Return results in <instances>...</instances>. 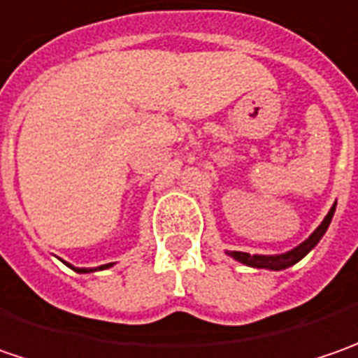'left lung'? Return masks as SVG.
<instances>
[{
    "instance_id": "obj_1",
    "label": "left lung",
    "mask_w": 358,
    "mask_h": 358,
    "mask_svg": "<svg viewBox=\"0 0 358 358\" xmlns=\"http://www.w3.org/2000/svg\"><path fill=\"white\" fill-rule=\"evenodd\" d=\"M335 207H337V203L331 207V211L327 213V217L323 219V223L319 225V227L315 229L313 233H310L309 239H305L299 247L295 249H291V251H287V253L282 255H249V253H241V251H231V255L235 261H239L243 265H247V267H255V268H271V271H281V268L291 267V265H295L299 263L305 255L309 253L310 249L321 241L324 233H327V229L331 225V219H333V215H335Z\"/></svg>"
}]
</instances>
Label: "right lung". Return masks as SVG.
I'll return each instance as SVG.
<instances>
[{"mask_svg": "<svg viewBox=\"0 0 358 358\" xmlns=\"http://www.w3.org/2000/svg\"><path fill=\"white\" fill-rule=\"evenodd\" d=\"M67 265V263H65ZM67 267H71V265H67ZM109 267H113V263H107V265H101V267H97V268H76V267H71L73 271H77V273H93V271H101V268H109Z\"/></svg>", "mask_w": 358, "mask_h": 358, "instance_id": "1", "label": "right lung"}]
</instances>
